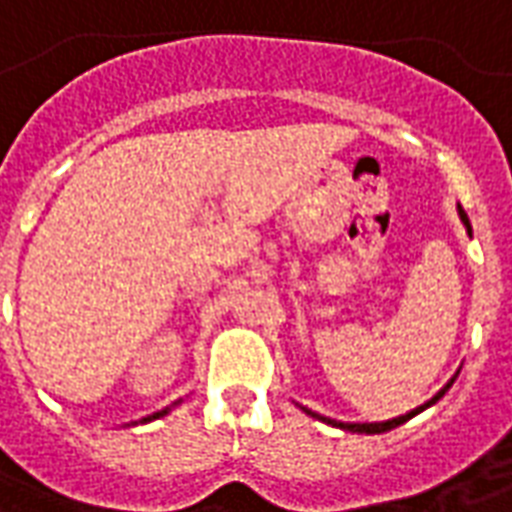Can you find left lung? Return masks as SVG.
Instances as JSON below:
<instances>
[{"mask_svg":"<svg viewBox=\"0 0 512 512\" xmlns=\"http://www.w3.org/2000/svg\"><path fill=\"white\" fill-rule=\"evenodd\" d=\"M458 213H461V222L466 224V230H469V235H472V224H469V216H466V211H463L461 205H458ZM450 384H452V381H450ZM450 384L444 386V389H441V392L436 397H430L425 406H433V403H436V400H439V397L444 395L447 389H450ZM425 406H419V408H414V411H408L406 417L389 419V422H362V425H354V422H334V419H326V417H321V414H315V411H310V408H304V411H307V414H312V417L323 419V422H329V425H334V428L351 430V433H384V430H392V428H397V425H403L406 419H411V417H414V414H419V411H422V408H425Z\"/></svg>","mask_w":512,"mask_h":512,"instance_id":"left-lung-1","label":"left lung"}]
</instances>
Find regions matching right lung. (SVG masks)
Here are the masks:
<instances>
[{
	"label": "right lung",
	"mask_w": 512,
	"mask_h": 512,
	"mask_svg": "<svg viewBox=\"0 0 512 512\" xmlns=\"http://www.w3.org/2000/svg\"><path fill=\"white\" fill-rule=\"evenodd\" d=\"M169 408H164V411H156V414H153V417H145L142 419V422H150V419H158V417H164V414H167Z\"/></svg>",
	"instance_id": "right-lung-1"
}]
</instances>
